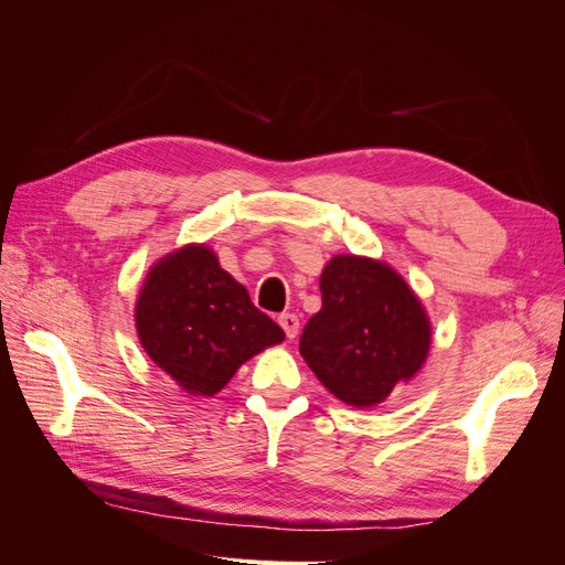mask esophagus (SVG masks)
Returning a JSON list of instances; mask_svg holds the SVG:
<instances>
[{"instance_id": "obj_1", "label": "esophagus", "mask_w": 565, "mask_h": 565, "mask_svg": "<svg viewBox=\"0 0 565 565\" xmlns=\"http://www.w3.org/2000/svg\"><path fill=\"white\" fill-rule=\"evenodd\" d=\"M278 322H280V328L285 330L287 339H295L299 334V318L295 313H282L278 318Z\"/></svg>"}]
</instances>
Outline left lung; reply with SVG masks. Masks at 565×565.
I'll list each match as a JSON object with an SVG mask.
<instances>
[{"label":"left lung","mask_w":565,"mask_h":565,"mask_svg":"<svg viewBox=\"0 0 565 565\" xmlns=\"http://www.w3.org/2000/svg\"><path fill=\"white\" fill-rule=\"evenodd\" d=\"M322 309L299 353L334 398L374 407L409 382L431 349V322L401 273L370 256L337 254L320 273Z\"/></svg>","instance_id":"obj_1"}]
</instances>
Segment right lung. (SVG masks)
<instances>
[{
  "label": "right lung",
  "mask_w": 565,
  "mask_h": 565,
  "mask_svg": "<svg viewBox=\"0 0 565 565\" xmlns=\"http://www.w3.org/2000/svg\"><path fill=\"white\" fill-rule=\"evenodd\" d=\"M134 320L150 361L204 398L216 396L252 355L285 339L207 245H183L150 266Z\"/></svg>",
  "instance_id": "add662e5"
}]
</instances>
